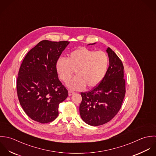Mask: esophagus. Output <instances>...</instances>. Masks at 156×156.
Masks as SVG:
<instances>
[{"label": "esophagus", "mask_w": 156, "mask_h": 156, "mask_svg": "<svg viewBox=\"0 0 156 156\" xmlns=\"http://www.w3.org/2000/svg\"><path fill=\"white\" fill-rule=\"evenodd\" d=\"M75 94V92L72 91V90H69V96H72V94Z\"/></svg>", "instance_id": "34e87169"}]
</instances>
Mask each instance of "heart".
Masks as SVG:
<instances>
[{
	"mask_svg": "<svg viewBox=\"0 0 156 156\" xmlns=\"http://www.w3.org/2000/svg\"><path fill=\"white\" fill-rule=\"evenodd\" d=\"M109 58L103 51H96L81 48L70 52L67 59L59 58L55 64L57 72L66 86L71 90H80L86 86L88 88L96 87L104 78L108 68Z\"/></svg>",
	"mask_w": 156,
	"mask_h": 156,
	"instance_id": "b5f03b06",
	"label": "heart"
}]
</instances>
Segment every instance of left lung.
I'll list each match as a JSON object with an SVG mask.
<instances>
[{
	"mask_svg": "<svg viewBox=\"0 0 156 156\" xmlns=\"http://www.w3.org/2000/svg\"><path fill=\"white\" fill-rule=\"evenodd\" d=\"M106 51L109 67L104 78L92 90L81 93L80 115L83 121L92 126L104 124L112 120L121 109L125 94L122 62L110 48Z\"/></svg>",
	"mask_w": 156,
	"mask_h": 156,
	"instance_id": "1",
	"label": "left lung"
}]
</instances>
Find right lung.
<instances>
[{"instance_id":"add662e5","label":"right lung","mask_w":156,"mask_h":156,"mask_svg":"<svg viewBox=\"0 0 156 156\" xmlns=\"http://www.w3.org/2000/svg\"><path fill=\"white\" fill-rule=\"evenodd\" d=\"M69 41L42 40L27 54L19 69L17 92L21 106L32 120L51 122L68 91L58 79L57 60Z\"/></svg>"}]
</instances>
